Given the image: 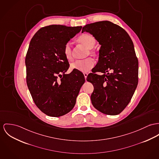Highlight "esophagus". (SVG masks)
Masks as SVG:
<instances>
[{
	"instance_id": "1",
	"label": "esophagus",
	"mask_w": 159,
	"mask_h": 159,
	"mask_svg": "<svg viewBox=\"0 0 159 159\" xmlns=\"http://www.w3.org/2000/svg\"><path fill=\"white\" fill-rule=\"evenodd\" d=\"M88 74L87 73H84V77H85V79H86V77H87V75H88Z\"/></svg>"
}]
</instances>
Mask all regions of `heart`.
I'll list each match as a JSON object with an SVG mask.
<instances>
[{
  "label": "heart",
  "instance_id": "heart-1",
  "mask_svg": "<svg viewBox=\"0 0 159 159\" xmlns=\"http://www.w3.org/2000/svg\"><path fill=\"white\" fill-rule=\"evenodd\" d=\"M77 42L80 44L84 45L88 48V51H86L85 56H88L89 54L93 56H96L97 52L93 48L96 43V40L94 37L91 34L85 33L80 35L77 39ZM63 52L65 58L69 61H71L73 59L72 48L70 43H66L64 45ZM94 66V61L91 57H87L85 59L78 60L74 61L71 64V67L77 71L81 72H88L91 68Z\"/></svg>",
  "mask_w": 159,
  "mask_h": 159
}]
</instances>
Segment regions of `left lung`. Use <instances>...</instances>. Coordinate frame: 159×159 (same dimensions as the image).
Here are the masks:
<instances>
[{
  "label": "left lung",
  "mask_w": 159,
  "mask_h": 159,
  "mask_svg": "<svg viewBox=\"0 0 159 159\" xmlns=\"http://www.w3.org/2000/svg\"><path fill=\"white\" fill-rule=\"evenodd\" d=\"M85 31L101 45L98 64L86 78L94 86L92 104L103 114L117 115L128 105L138 84L139 61L133 42L123 28L110 21L86 25L82 32ZM111 69L112 74H96Z\"/></svg>",
  "instance_id": "obj_1"
}]
</instances>
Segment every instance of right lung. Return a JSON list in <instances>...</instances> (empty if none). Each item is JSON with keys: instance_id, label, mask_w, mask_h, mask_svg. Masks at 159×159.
<instances>
[{"instance_id": "1", "label": "right lung", "mask_w": 159, "mask_h": 159, "mask_svg": "<svg viewBox=\"0 0 159 159\" xmlns=\"http://www.w3.org/2000/svg\"><path fill=\"white\" fill-rule=\"evenodd\" d=\"M82 26L51 25L41 28L31 39L25 57L26 84L37 107L51 117H60L73 110L84 74L70 67L63 49Z\"/></svg>"}]
</instances>
